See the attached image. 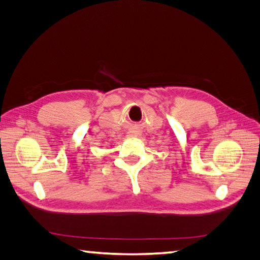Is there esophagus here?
I'll use <instances>...</instances> for the list:
<instances>
[{
    "instance_id": "esophagus-1",
    "label": "esophagus",
    "mask_w": 260,
    "mask_h": 260,
    "mask_svg": "<svg viewBox=\"0 0 260 260\" xmlns=\"http://www.w3.org/2000/svg\"><path fill=\"white\" fill-rule=\"evenodd\" d=\"M140 135L141 133L138 129H131L128 133H127V136H128V138H139Z\"/></svg>"
}]
</instances>
